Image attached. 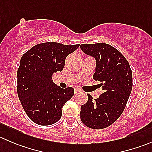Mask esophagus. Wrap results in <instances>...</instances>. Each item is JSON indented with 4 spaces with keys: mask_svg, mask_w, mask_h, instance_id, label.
Returning <instances> with one entry per match:
<instances>
[{
    "mask_svg": "<svg viewBox=\"0 0 152 152\" xmlns=\"http://www.w3.org/2000/svg\"><path fill=\"white\" fill-rule=\"evenodd\" d=\"M81 93V91L79 90V89L76 88V90H75V94H76V95H78L79 93Z\"/></svg>",
    "mask_w": 152,
    "mask_h": 152,
    "instance_id": "esophagus-1",
    "label": "esophagus"
}]
</instances>
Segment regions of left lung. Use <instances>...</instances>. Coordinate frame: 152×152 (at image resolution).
I'll list each match as a JSON object with an SVG mask.
<instances>
[{"label": "left lung", "instance_id": "8db88e82", "mask_svg": "<svg viewBox=\"0 0 152 152\" xmlns=\"http://www.w3.org/2000/svg\"><path fill=\"white\" fill-rule=\"evenodd\" d=\"M81 49L96 59L93 78L102 87L103 93L81 106L82 123L94 129H102L116 121L125 109L132 89V72L129 64L119 50L109 44H82Z\"/></svg>", "mask_w": 152, "mask_h": 152}]
</instances>
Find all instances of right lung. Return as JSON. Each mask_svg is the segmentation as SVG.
I'll use <instances>...</instances> for the list:
<instances>
[{
	"label": "right lung",
	"instance_id": "obj_1",
	"mask_svg": "<svg viewBox=\"0 0 152 152\" xmlns=\"http://www.w3.org/2000/svg\"><path fill=\"white\" fill-rule=\"evenodd\" d=\"M79 47L54 42L37 44L21 57L18 69V95L29 118L38 125L48 126L62 117V109L74 95L71 87L54 84L53 73L62 71L65 59Z\"/></svg>",
	"mask_w": 152,
	"mask_h": 152
}]
</instances>
